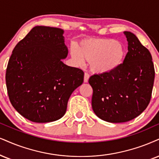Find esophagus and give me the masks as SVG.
<instances>
[{"label":"esophagus","instance_id":"esophagus-1","mask_svg":"<svg viewBox=\"0 0 159 159\" xmlns=\"http://www.w3.org/2000/svg\"><path fill=\"white\" fill-rule=\"evenodd\" d=\"M89 74L88 73H85V74H84V83H88V82H89Z\"/></svg>","mask_w":159,"mask_h":159}]
</instances>
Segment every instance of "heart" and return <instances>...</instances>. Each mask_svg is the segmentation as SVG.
<instances>
[{"instance_id": "obj_1", "label": "heart", "mask_w": 159, "mask_h": 159, "mask_svg": "<svg viewBox=\"0 0 159 159\" xmlns=\"http://www.w3.org/2000/svg\"><path fill=\"white\" fill-rule=\"evenodd\" d=\"M70 54L77 66L90 62L93 73L104 74L111 73L122 64L125 49L122 44L113 39H88L82 41L78 48L70 47Z\"/></svg>"}]
</instances>
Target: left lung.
Masks as SVG:
<instances>
[{
  "label": "left lung",
  "mask_w": 159,
  "mask_h": 159,
  "mask_svg": "<svg viewBox=\"0 0 159 159\" xmlns=\"http://www.w3.org/2000/svg\"><path fill=\"white\" fill-rule=\"evenodd\" d=\"M123 33L128 42L123 63L111 73L91 76L89 81L93 112L111 123L132 120L147 108L155 78L151 54L134 34Z\"/></svg>",
  "instance_id": "8db88e82"
}]
</instances>
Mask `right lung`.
<instances>
[{
  "label": "right lung",
  "mask_w": 159,
  "mask_h": 159,
  "mask_svg": "<svg viewBox=\"0 0 159 159\" xmlns=\"http://www.w3.org/2000/svg\"><path fill=\"white\" fill-rule=\"evenodd\" d=\"M63 34L61 29L37 25L16 45L8 62L9 100L34 122L62 118L70 96L83 83V70L62 62L68 52Z\"/></svg>",
  "instance_id": "obj_1"
}]
</instances>
